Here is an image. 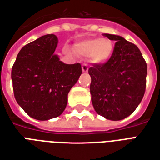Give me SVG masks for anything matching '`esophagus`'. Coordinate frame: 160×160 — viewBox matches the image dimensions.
Masks as SVG:
<instances>
[{"label": "esophagus", "instance_id": "1", "mask_svg": "<svg viewBox=\"0 0 160 160\" xmlns=\"http://www.w3.org/2000/svg\"><path fill=\"white\" fill-rule=\"evenodd\" d=\"M82 71H83L84 73H87V71H88V66H87V64H83L82 65Z\"/></svg>", "mask_w": 160, "mask_h": 160}]
</instances>
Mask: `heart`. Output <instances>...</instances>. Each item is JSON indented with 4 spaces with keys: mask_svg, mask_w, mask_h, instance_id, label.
<instances>
[{
    "mask_svg": "<svg viewBox=\"0 0 160 160\" xmlns=\"http://www.w3.org/2000/svg\"><path fill=\"white\" fill-rule=\"evenodd\" d=\"M74 51L81 56L90 57L92 62L100 64L111 59L114 52V44L109 38H92L77 42Z\"/></svg>",
    "mask_w": 160,
    "mask_h": 160,
    "instance_id": "b5f03b06",
    "label": "heart"
}]
</instances>
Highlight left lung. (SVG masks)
I'll list each match as a JSON object with an SVG mask.
<instances>
[{
  "mask_svg": "<svg viewBox=\"0 0 160 160\" xmlns=\"http://www.w3.org/2000/svg\"><path fill=\"white\" fill-rule=\"evenodd\" d=\"M116 41L111 59L93 64L88 73L92 103L98 114L119 121L130 116L143 98L148 67L140 49L122 37L103 34Z\"/></svg>",
  "mask_w": 160,
  "mask_h": 160,
  "instance_id": "1",
  "label": "left lung"
}]
</instances>
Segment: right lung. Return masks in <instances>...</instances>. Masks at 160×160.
I'll return each mask as SVG.
<instances>
[{
    "label": "right lung",
    "mask_w": 160,
    "mask_h": 160,
    "mask_svg": "<svg viewBox=\"0 0 160 160\" xmlns=\"http://www.w3.org/2000/svg\"><path fill=\"white\" fill-rule=\"evenodd\" d=\"M58 38L40 37L20 49L12 68L14 97L31 118L39 121L59 117L68 94L82 73L80 63L66 64L54 54Z\"/></svg>",
    "instance_id": "right-lung-1"
}]
</instances>
